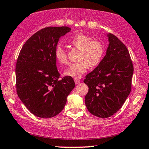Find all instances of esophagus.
<instances>
[{
  "label": "esophagus",
  "mask_w": 149,
  "mask_h": 149,
  "mask_svg": "<svg viewBox=\"0 0 149 149\" xmlns=\"http://www.w3.org/2000/svg\"><path fill=\"white\" fill-rule=\"evenodd\" d=\"M74 81H75V83H76V84H78L79 83H80V80H79L78 78H75L74 79Z\"/></svg>",
  "instance_id": "obj_1"
}]
</instances>
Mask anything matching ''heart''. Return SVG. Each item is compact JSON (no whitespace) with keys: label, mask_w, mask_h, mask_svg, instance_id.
<instances>
[{"label":"heart","mask_w":149,"mask_h":149,"mask_svg":"<svg viewBox=\"0 0 149 149\" xmlns=\"http://www.w3.org/2000/svg\"><path fill=\"white\" fill-rule=\"evenodd\" d=\"M71 43L77 49H80L78 62L70 65L65 71V75L73 78H80L86 72L88 67L94 68L100 64L105 54V46L98 39H92L88 35L79 33L71 39ZM55 58L61 64L68 62L67 52L58 45L55 49Z\"/></svg>","instance_id":"obj_1"}]
</instances>
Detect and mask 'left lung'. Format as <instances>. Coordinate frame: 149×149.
Wrapping results in <instances>:
<instances>
[{
  "mask_svg": "<svg viewBox=\"0 0 149 149\" xmlns=\"http://www.w3.org/2000/svg\"><path fill=\"white\" fill-rule=\"evenodd\" d=\"M106 54L84 82L88 86L85 104L94 116L108 118L123 106L132 89L134 67L130 53L115 35L108 34Z\"/></svg>",
  "mask_w": 149,
  "mask_h": 149,
  "instance_id": "obj_1",
  "label": "left lung"
}]
</instances>
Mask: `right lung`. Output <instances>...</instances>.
Wrapping results in <instances>:
<instances>
[{
    "label": "right lung",
    "mask_w": 149,
    "mask_h": 149,
    "mask_svg": "<svg viewBox=\"0 0 149 149\" xmlns=\"http://www.w3.org/2000/svg\"><path fill=\"white\" fill-rule=\"evenodd\" d=\"M67 26H49L32 35L22 47L15 65L16 91L32 114L51 118L63 110L67 97L75 87L70 76L61 78L55 49Z\"/></svg>",
    "instance_id": "obj_1"
}]
</instances>
